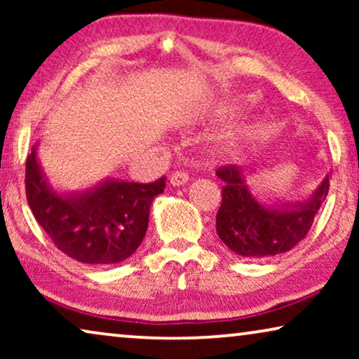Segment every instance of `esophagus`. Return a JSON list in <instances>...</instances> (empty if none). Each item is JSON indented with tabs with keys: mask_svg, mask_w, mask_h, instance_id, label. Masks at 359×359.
<instances>
[{
	"mask_svg": "<svg viewBox=\"0 0 359 359\" xmlns=\"http://www.w3.org/2000/svg\"><path fill=\"white\" fill-rule=\"evenodd\" d=\"M189 181V175L184 170H176L173 175L170 176V184L173 186H183Z\"/></svg>",
	"mask_w": 359,
	"mask_h": 359,
	"instance_id": "34e87169",
	"label": "esophagus"
}]
</instances>
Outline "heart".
<instances>
[{"mask_svg":"<svg viewBox=\"0 0 359 359\" xmlns=\"http://www.w3.org/2000/svg\"><path fill=\"white\" fill-rule=\"evenodd\" d=\"M235 104H243V101H238V102H233V104H232V106H230V107H229V109H233V107H235Z\"/></svg>","mask_w":359,"mask_h":359,"instance_id":"obj_1","label":"heart"}]
</instances>
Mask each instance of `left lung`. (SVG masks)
<instances>
[{
  "label": "left lung",
  "mask_w": 359,
  "mask_h": 359,
  "mask_svg": "<svg viewBox=\"0 0 359 359\" xmlns=\"http://www.w3.org/2000/svg\"><path fill=\"white\" fill-rule=\"evenodd\" d=\"M224 181L215 229L233 253L245 258H271L296 247L311 230L328 194V176L304 204L264 208L253 198L237 165L215 171Z\"/></svg>",
  "instance_id": "1"
}]
</instances>
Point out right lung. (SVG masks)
Masks as SVG:
<instances>
[{
	"label": "right lung",
	"instance_id": "right-lung-1",
	"mask_svg": "<svg viewBox=\"0 0 359 359\" xmlns=\"http://www.w3.org/2000/svg\"><path fill=\"white\" fill-rule=\"evenodd\" d=\"M165 184V176L154 183L107 180L83 194L60 196L43 180L36 149L26 160L27 204L39 225L67 257L96 266L124 262L139 248Z\"/></svg>",
	"mask_w": 359,
	"mask_h": 359
}]
</instances>
